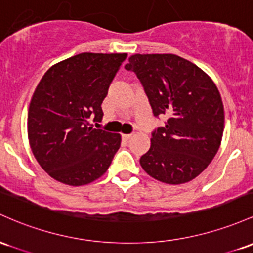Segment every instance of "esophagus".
I'll list each match as a JSON object with an SVG mask.
<instances>
[{
    "label": "esophagus",
    "mask_w": 253,
    "mask_h": 253,
    "mask_svg": "<svg viewBox=\"0 0 253 253\" xmlns=\"http://www.w3.org/2000/svg\"><path fill=\"white\" fill-rule=\"evenodd\" d=\"M133 134H122V139L124 140H129L132 138Z\"/></svg>",
    "instance_id": "34e87169"
}]
</instances>
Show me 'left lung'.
<instances>
[{
	"mask_svg": "<svg viewBox=\"0 0 253 253\" xmlns=\"http://www.w3.org/2000/svg\"><path fill=\"white\" fill-rule=\"evenodd\" d=\"M125 66L137 74L155 116L168 118L152 132L140 166L170 185L191 181L209 166L221 145L224 110L211 78L174 54H135Z\"/></svg>",
	"mask_w": 253,
	"mask_h": 253,
	"instance_id": "left-lung-1",
	"label": "left lung"
}]
</instances>
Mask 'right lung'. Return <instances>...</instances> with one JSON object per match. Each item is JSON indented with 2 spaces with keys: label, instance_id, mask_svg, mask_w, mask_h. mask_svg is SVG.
<instances>
[{
  "label": "right lung",
  "instance_id": "obj_1",
  "mask_svg": "<svg viewBox=\"0 0 253 253\" xmlns=\"http://www.w3.org/2000/svg\"><path fill=\"white\" fill-rule=\"evenodd\" d=\"M127 54L83 52L51 66L31 98L27 134L40 166L52 179L83 186L101 177L121 144L119 133L91 127Z\"/></svg>",
  "mask_w": 253,
  "mask_h": 253
}]
</instances>
